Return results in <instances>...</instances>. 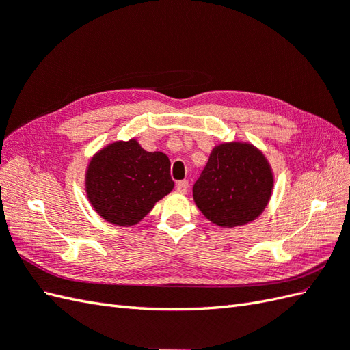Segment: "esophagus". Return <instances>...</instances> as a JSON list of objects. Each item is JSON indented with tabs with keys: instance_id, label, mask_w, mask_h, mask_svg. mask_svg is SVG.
I'll use <instances>...</instances> for the list:
<instances>
[{
	"instance_id": "34e87169",
	"label": "esophagus",
	"mask_w": 350,
	"mask_h": 350,
	"mask_svg": "<svg viewBox=\"0 0 350 350\" xmlns=\"http://www.w3.org/2000/svg\"><path fill=\"white\" fill-rule=\"evenodd\" d=\"M176 189H177V192H180V193H186V192H188V189H189V183H188V180H180V182H177V185H176Z\"/></svg>"
}]
</instances>
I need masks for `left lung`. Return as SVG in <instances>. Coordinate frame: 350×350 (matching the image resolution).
<instances>
[{
  "label": "left lung",
  "instance_id": "obj_1",
  "mask_svg": "<svg viewBox=\"0 0 350 350\" xmlns=\"http://www.w3.org/2000/svg\"><path fill=\"white\" fill-rule=\"evenodd\" d=\"M273 188V168L262 150L247 142H230L215 146L192 192L210 222L235 228L262 215Z\"/></svg>",
  "mask_w": 350,
  "mask_h": 350
}]
</instances>
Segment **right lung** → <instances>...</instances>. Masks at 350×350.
Here are the masks:
<instances>
[{
  "mask_svg": "<svg viewBox=\"0 0 350 350\" xmlns=\"http://www.w3.org/2000/svg\"><path fill=\"white\" fill-rule=\"evenodd\" d=\"M170 165L165 153L144 150L135 138L109 143L86 167V197L109 224L137 225L173 191Z\"/></svg>",
  "mask_w": 350,
  "mask_h": 350,
  "instance_id": "right-lung-1",
  "label": "right lung"
}]
</instances>
